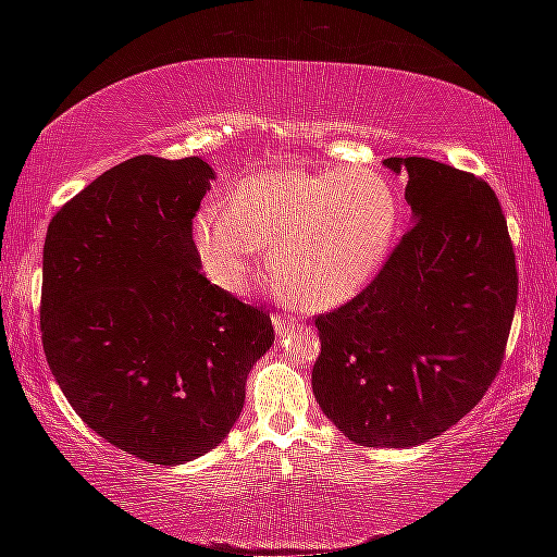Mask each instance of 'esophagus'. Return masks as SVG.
<instances>
[{
  "mask_svg": "<svg viewBox=\"0 0 557 557\" xmlns=\"http://www.w3.org/2000/svg\"><path fill=\"white\" fill-rule=\"evenodd\" d=\"M272 324H275L277 336H285L297 326V319L289 317V314H275V317H272Z\"/></svg>",
  "mask_w": 557,
  "mask_h": 557,
  "instance_id": "esophagus-1",
  "label": "esophagus"
}]
</instances>
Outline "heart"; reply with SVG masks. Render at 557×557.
Wrapping results in <instances>:
<instances>
[{"label": "heart", "mask_w": 557, "mask_h": 557, "mask_svg": "<svg viewBox=\"0 0 557 557\" xmlns=\"http://www.w3.org/2000/svg\"><path fill=\"white\" fill-rule=\"evenodd\" d=\"M400 231V199L373 169L285 166L245 178L225 209L194 221V248L215 287L248 295L265 250L285 297L307 309L354 299L383 270Z\"/></svg>", "instance_id": "1"}]
</instances>
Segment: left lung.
<instances>
[{
	"instance_id": "left-lung-1",
	"label": "left lung",
	"mask_w": 557,
	"mask_h": 557,
	"mask_svg": "<svg viewBox=\"0 0 557 557\" xmlns=\"http://www.w3.org/2000/svg\"><path fill=\"white\" fill-rule=\"evenodd\" d=\"M414 213L361 295L317 314L319 408L363 447H414L465 418L502 371L518 272L484 178L428 157H391Z\"/></svg>"
}]
</instances>
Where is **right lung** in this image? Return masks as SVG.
<instances>
[{"label":"right lung","mask_w":557,"mask_h":557,"mask_svg":"<svg viewBox=\"0 0 557 557\" xmlns=\"http://www.w3.org/2000/svg\"><path fill=\"white\" fill-rule=\"evenodd\" d=\"M211 178L199 157H132L63 203L44 243L55 383L90 430L149 465L219 447L275 342L265 309L201 272L194 219Z\"/></svg>","instance_id":"right-lung-1"}]
</instances>
